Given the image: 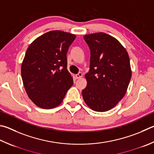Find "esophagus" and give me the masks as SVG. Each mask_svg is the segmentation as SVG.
Here are the masks:
<instances>
[{
	"instance_id": "esophagus-1",
	"label": "esophagus",
	"mask_w": 154,
	"mask_h": 154,
	"mask_svg": "<svg viewBox=\"0 0 154 154\" xmlns=\"http://www.w3.org/2000/svg\"><path fill=\"white\" fill-rule=\"evenodd\" d=\"M82 77H83L82 72H79V73L75 75V77H76V79H79V78H82Z\"/></svg>"
}]
</instances>
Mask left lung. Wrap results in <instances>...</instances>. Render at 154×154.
<instances>
[{"mask_svg":"<svg viewBox=\"0 0 154 154\" xmlns=\"http://www.w3.org/2000/svg\"><path fill=\"white\" fill-rule=\"evenodd\" d=\"M83 38L91 52L83 100L91 110L108 111L127 92L132 74L129 57L122 44L107 33H92Z\"/></svg>","mask_w":154,"mask_h":154,"instance_id":"8db88e82","label":"left lung"}]
</instances>
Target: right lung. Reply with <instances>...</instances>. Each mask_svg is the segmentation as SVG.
Returning a JSON list of instances; mask_svg holds the SVG:
<instances>
[{"mask_svg": "<svg viewBox=\"0 0 154 154\" xmlns=\"http://www.w3.org/2000/svg\"><path fill=\"white\" fill-rule=\"evenodd\" d=\"M76 35L48 32L33 42L21 65V77L29 99L44 109L61 104L73 80L67 69L66 53Z\"/></svg>", "mask_w": 154, "mask_h": 154, "instance_id": "obj_1", "label": "right lung"}]
</instances>
